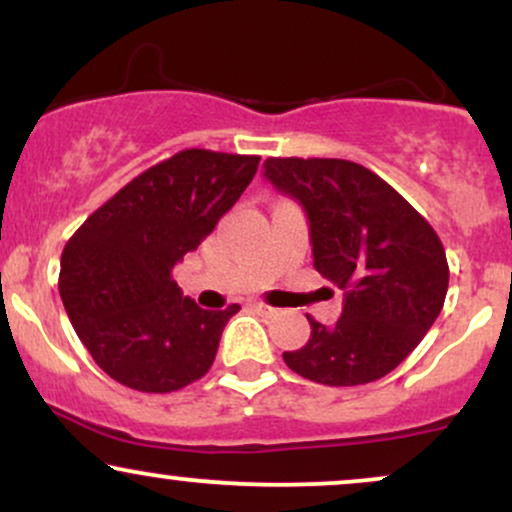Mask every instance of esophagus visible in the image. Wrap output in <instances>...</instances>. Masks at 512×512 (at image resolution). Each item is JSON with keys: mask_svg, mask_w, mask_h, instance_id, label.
Wrapping results in <instances>:
<instances>
[{"mask_svg": "<svg viewBox=\"0 0 512 512\" xmlns=\"http://www.w3.org/2000/svg\"><path fill=\"white\" fill-rule=\"evenodd\" d=\"M250 308L252 310H257V313H260V315H274L276 313V310L272 308V305H267V303H250Z\"/></svg>", "mask_w": 512, "mask_h": 512, "instance_id": "esophagus-1", "label": "esophagus"}]
</instances>
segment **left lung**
<instances>
[{"mask_svg":"<svg viewBox=\"0 0 512 512\" xmlns=\"http://www.w3.org/2000/svg\"><path fill=\"white\" fill-rule=\"evenodd\" d=\"M264 178L310 221L315 269L344 291L332 327L284 351L293 373L320 385H366L395 370L431 330L450 269L431 223L373 170L344 158H267Z\"/></svg>","mask_w":512,"mask_h":512,"instance_id":"left-lung-1","label":"left lung"}]
</instances>
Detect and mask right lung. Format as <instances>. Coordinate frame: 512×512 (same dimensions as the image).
<instances>
[{
  "instance_id": "obj_1",
  "label": "right lung",
  "mask_w": 512,
  "mask_h": 512,
  "mask_svg": "<svg viewBox=\"0 0 512 512\" xmlns=\"http://www.w3.org/2000/svg\"><path fill=\"white\" fill-rule=\"evenodd\" d=\"M260 156L185 149L127 182L62 252L60 296L81 344L117 383L175 392L211 368L226 322L170 276L255 178Z\"/></svg>"
}]
</instances>
